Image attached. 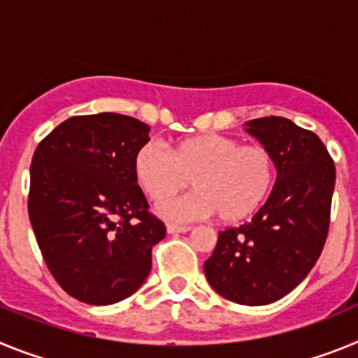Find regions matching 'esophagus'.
<instances>
[{
    "label": "esophagus",
    "mask_w": 358,
    "mask_h": 358,
    "mask_svg": "<svg viewBox=\"0 0 358 358\" xmlns=\"http://www.w3.org/2000/svg\"><path fill=\"white\" fill-rule=\"evenodd\" d=\"M192 227L189 226H179V224H166V231L169 233H186V231H189Z\"/></svg>",
    "instance_id": "1"
}]
</instances>
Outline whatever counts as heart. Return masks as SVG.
Listing matches in <instances>:
<instances>
[{"mask_svg":"<svg viewBox=\"0 0 358 358\" xmlns=\"http://www.w3.org/2000/svg\"><path fill=\"white\" fill-rule=\"evenodd\" d=\"M138 185L154 202H164L192 185L194 195L166 202L161 215L189 220L217 215L224 224L242 222L260 210L276 182V159L264 145H242L224 134L177 141L169 152L147 141L134 156Z\"/></svg>","mask_w":358,"mask_h":358,"instance_id":"heart-1","label":"heart"}]
</instances>
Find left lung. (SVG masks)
<instances>
[{"label": "left lung", "instance_id": "left-lung-1", "mask_svg": "<svg viewBox=\"0 0 358 358\" xmlns=\"http://www.w3.org/2000/svg\"><path fill=\"white\" fill-rule=\"evenodd\" d=\"M248 131L276 159V185L251 222L220 231L204 262L210 285L238 305H267L296 289L321 256L330 227L335 164L312 131L268 116Z\"/></svg>", "mask_w": 358, "mask_h": 358}]
</instances>
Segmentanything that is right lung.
I'll use <instances>...</instances> for the list:
<instances>
[{"label": "right lung", "mask_w": 358, "mask_h": 358, "mask_svg": "<svg viewBox=\"0 0 358 358\" xmlns=\"http://www.w3.org/2000/svg\"><path fill=\"white\" fill-rule=\"evenodd\" d=\"M147 123L116 113L73 116L37 145L28 217L44 264L71 297L113 305L140 289L166 235L134 176Z\"/></svg>", "instance_id": "obj_1"}]
</instances>
